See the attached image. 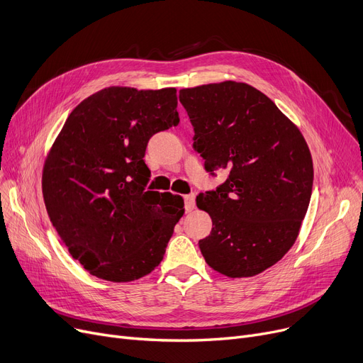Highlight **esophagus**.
Wrapping results in <instances>:
<instances>
[{
    "mask_svg": "<svg viewBox=\"0 0 363 363\" xmlns=\"http://www.w3.org/2000/svg\"><path fill=\"white\" fill-rule=\"evenodd\" d=\"M184 200H185V211H186V212L194 211V207H196V196H194V194L185 196Z\"/></svg>",
    "mask_w": 363,
    "mask_h": 363,
    "instance_id": "1",
    "label": "esophagus"
}]
</instances>
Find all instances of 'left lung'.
Returning a JSON list of instances; mask_svg holds the SVG:
<instances>
[{
    "label": "left lung",
    "instance_id": "1",
    "mask_svg": "<svg viewBox=\"0 0 363 363\" xmlns=\"http://www.w3.org/2000/svg\"><path fill=\"white\" fill-rule=\"evenodd\" d=\"M179 100L206 170L230 172L216 191L196 199L213 223L199 242L201 255L228 278L255 277L281 260L298 237L313 184L308 143L297 125L249 84L182 88Z\"/></svg>",
    "mask_w": 363,
    "mask_h": 363
}]
</instances>
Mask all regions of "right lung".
<instances>
[{"instance_id": "add662e5", "label": "right lung", "mask_w": 363, "mask_h": 363, "mask_svg": "<svg viewBox=\"0 0 363 363\" xmlns=\"http://www.w3.org/2000/svg\"><path fill=\"white\" fill-rule=\"evenodd\" d=\"M177 88L107 86L69 114L43 169L57 234L94 277L129 282L155 271L182 218L178 194L145 191L148 140L177 126Z\"/></svg>"}]
</instances>
